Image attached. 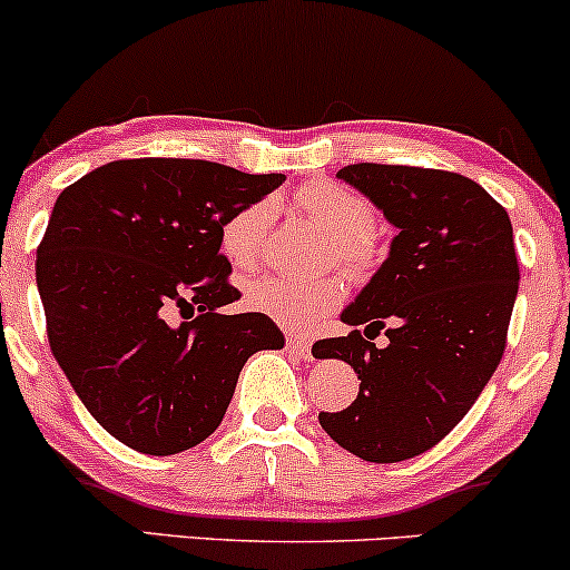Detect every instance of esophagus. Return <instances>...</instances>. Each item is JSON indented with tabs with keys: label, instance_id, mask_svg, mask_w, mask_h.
I'll use <instances>...</instances> for the list:
<instances>
[{
	"label": "esophagus",
	"instance_id": "esophagus-1",
	"mask_svg": "<svg viewBox=\"0 0 570 570\" xmlns=\"http://www.w3.org/2000/svg\"><path fill=\"white\" fill-rule=\"evenodd\" d=\"M286 348H289L292 353H297L299 358H311L313 340L303 337V335H289V337H286Z\"/></svg>",
	"mask_w": 570,
	"mask_h": 570
}]
</instances>
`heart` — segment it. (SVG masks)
I'll list each match as a JSON object with an SVG mask.
<instances>
[{"label":"heart","instance_id":"1","mask_svg":"<svg viewBox=\"0 0 570 570\" xmlns=\"http://www.w3.org/2000/svg\"><path fill=\"white\" fill-rule=\"evenodd\" d=\"M294 208L332 238L335 257L351 271H362L372 259L375 212L364 198L332 181H311L294 195ZM273 206L267 200L248 203L222 225L219 246L235 271H254L265 252ZM343 297L337 276L318 278H259L246 286L244 303L254 313L286 326H307L332 311Z\"/></svg>","mask_w":570,"mask_h":570}]
</instances>
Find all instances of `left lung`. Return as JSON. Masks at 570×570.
Here are the masks:
<instances>
[{"label": "left lung", "instance_id": "obj_1", "mask_svg": "<svg viewBox=\"0 0 570 570\" xmlns=\"http://www.w3.org/2000/svg\"><path fill=\"white\" fill-rule=\"evenodd\" d=\"M337 179L370 198L396 235L340 313L348 335L313 345V356L343 358L362 381L351 407L318 412V423L364 461H407L458 426L499 367L520 284L512 222L461 174L356 163ZM381 328L390 345L375 350L368 340Z\"/></svg>", "mask_w": 570, "mask_h": 570}]
</instances>
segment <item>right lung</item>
Returning a JSON list of instances; mask_svg holds the SVG:
<instances>
[{"mask_svg": "<svg viewBox=\"0 0 570 570\" xmlns=\"http://www.w3.org/2000/svg\"><path fill=\"white\" fill-rule=\"evenodd\" d=\"M284 174L208 160H115L58 195L37 248V289L56 362L90 415L147 455L212 436L248 356L284 348L240 297L219 230Z\"/></svg>", "mask_w": 570, "mask_h": 570, "instance_id": "add662e5", "label": "right lung"}]
</instances>
